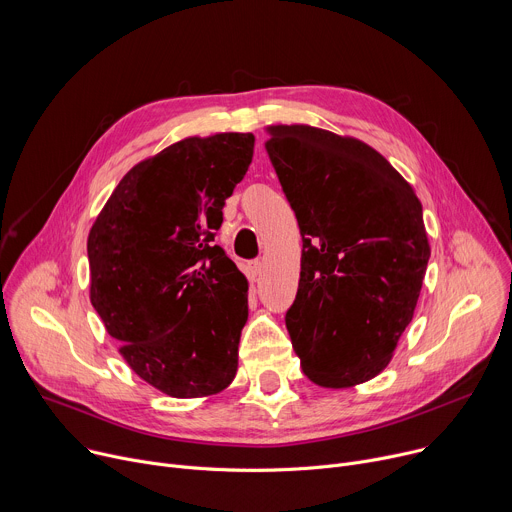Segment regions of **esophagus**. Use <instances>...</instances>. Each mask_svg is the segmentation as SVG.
Listing matches in <instances>:
<instances>
[{
  "label": "esophagus",
  "instance_id": "esophagus-1",
  "mask_svg": "<svg viewBox=\"0 0 512 512\" xmlns=\"http://www.w3.org/2000/svg\"><path fill=\"white\" fill-rule=\"evenodd\" d=\"M261 269H263V263H261V261H251V263L247 265V271H249L251 279H257V277L261 275Z\"/></svg>",
  "mask_w": 512,
  "mask_h": 512
}]
</instances>
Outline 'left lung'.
Segmentation results:
<instances>
[{
  "label": "left lung",
  "instance_id": "obj_1",
  "mask_svg": "<svg viewBox=\"0 0 512 512\" xmlns=\"http://www.w3.org/2000/svg\"><path fill=\"white\" fill-rule=\"evenodd\" d=\"M267 154L296 212L302 271L285 326L304 375L348 389L387 369L431 255L413 186L369 143L267 125Z\"/></svg>",
  "mask_w": 512,
  "mask_h": 512
}]
</instances>
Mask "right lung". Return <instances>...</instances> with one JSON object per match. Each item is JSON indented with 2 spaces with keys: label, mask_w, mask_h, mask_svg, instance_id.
<instances>
[{
  "label": "right lung",
  "mask_w": 512,
  "mask_h": 512,
  "mask_svg": "<svg viewBox=\"0 0 512 512\" xmlns=\"http://www.w3.org/2000/svg\"><path fill=\"white\" fill-rule=\"evenodd\" d=\"M253 133L184 137L135 164L89 231V298L127 367L176 399L225 391L249 281L214 245L253 160Z\"/></svg>",
  "instance_id": "1"
}]
</instances>
